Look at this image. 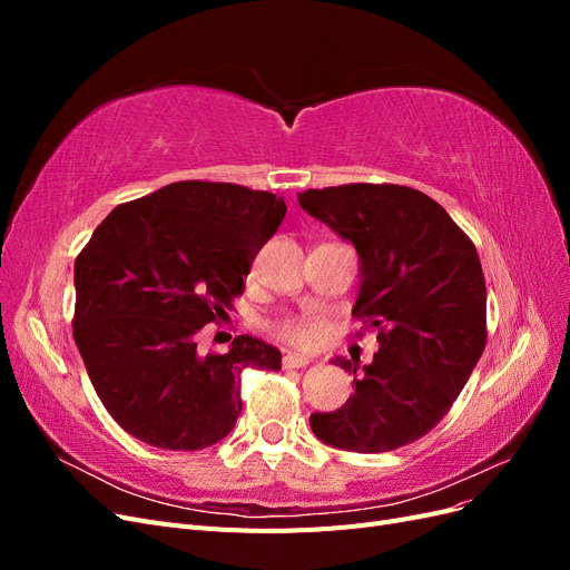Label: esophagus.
Returning <instances> with one entry per match:
<instances>
[{"label": "esophagus", "mask_w": 570, "mask_h": 570, "mask_svg": "<svg viewBox=\"0 0 570 570\" xmlns=\"http://www.w3.org/2000/svg\"><path fill=\"white\" fill-rule=\"evenodd\" d=\"M308 364V358L299 354H285L283 356V368H304Z\"/></svg>", "instance_id": "obj_1"}]
</instances>
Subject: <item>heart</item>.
Listing matches in <instances>:
<instances>
[{
	"label": "heart",
	"instance_id": "heart-1",
	"mask_svg": "<svg viewBox=\"0 0 570 570\" xmlns=\"http://www.w3.org/2000/svg\"><path fill=\"white\" fill-rule=\"evenodd\" d=\"M273 333L299 350H314L325 335V321L316 314H289L273 323Z\"/></svg>",
	"mask_w": 570,
	"mask_h": 570
}]
</instances>
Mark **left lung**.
<instances>
[{
  "mask_svg": "<svg viewBox=\"0 0 570 570\" xmlns=\"http://www.w3.org/2000/svg\"><path fill=\"white\" fill-rule=\"evenodd\" d=\"M299 206L356 247L352 314L381 342L361 375L352 361H333L356 375L354 394L308 423L337 450H400L446 416L485 350L488 289L475 245L435 199L406 185L304 189Z\"/></svg>",
  "mask_w": 570,
  "mask_h": 570,
  "instance_id": "left-lung-1",
  "label": "left lung"
}]
</instances>
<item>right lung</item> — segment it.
<instances>
[{
	"mask_svg": "<svg viewBox=\"0 0 570 570\" xmlns=\"http://www.w3.org/2000/svg\"><path fill=\"white\" fill-rule=\"evenodd\" d=\"M285 218V202L235 183L180 180L118 204L76 258L73 337L95 392L128 435L195 452L235 428L243 371H281V352L237 335L199 354Z\"/></svg>",
	"mask_w": 570,
	"mask_h": 570,
	"instance_id": "1",
	"label": "right lung"
}]
</instances>
